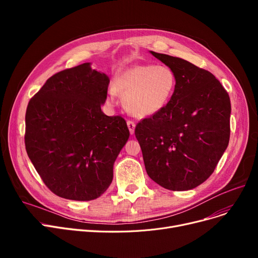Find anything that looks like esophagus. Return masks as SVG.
I'll use <instances>...</instances> for the list:
<instances>
[{
	"mask_svg": "<svg viewBox=\"0 0 258 258\" xmlns=\"http://www.w3.org/2000/svg\"><path fill=\"white\" fill-rule=\"evenodd\" d=\"M127 127H128V130H130V133H131V135H133L134 133H135V127H136V124L134 123L133 121H131V120H128L127 122Z\"/></svg>",
	"mask_w": 258,
	"mask_h": 258,
	"instance_id": "esophagus-1",
	"label": "esophagus"
}]
</instances>
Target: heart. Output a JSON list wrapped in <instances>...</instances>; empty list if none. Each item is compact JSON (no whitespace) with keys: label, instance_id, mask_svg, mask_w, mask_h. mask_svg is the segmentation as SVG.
<instances>
[{"label":"heart","instance_id":"b5f03b06","mask_svg":"<svg viewBox=\"0 0 258 258\" xmlns=\"http://www.w3.org/2000/svg\"><path fill=\"white\" fill-rule=\"evenodd\" d=\"M107 91V101L123 96L126 110L137 117L154 116L169 103L177 85L173 71L163 64H137L121 71Z\"/></svg>","mask_w":258,"mask_h":258}]
</instances>
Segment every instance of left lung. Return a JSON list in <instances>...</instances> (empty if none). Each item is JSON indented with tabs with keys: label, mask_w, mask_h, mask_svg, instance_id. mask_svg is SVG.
I'll use <instances>...</instances> for the list:
<instances>
[{
	"label": "left lung",
	"mask_w": 258,
	"mask_h": 258,
	"mask_svg": "<svg viewBox=\"0 0 258 258\" xmlns=\"http://www.w3.org/2000/svg\"><path fill=\"white\" fill-rule=\"evenodd\" d=\"M151 53L173 71L177 85L167 106L140 121L135 135L148 177L169 190H189L210 177L226 151L231 103L209 71Z\"/></svg>",
	"instance_id": "left-lung-1"
}]
</instances>
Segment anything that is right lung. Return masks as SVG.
<instances>
[{"label":"right lung","instance_id":"right-lung-1","mask_svg":"<svg viewBox=\"0 0 258 258\" xmlns=\"http://www.w3.org/2000/svg\"><path fill=\"white\" fill-rule=\"evenodd\" d=\"M110 78L90 62L51 76L26 111V151L46 186L73 201L99 198L128 140L121 116L101 111Z\"/></svg>","mask_w":258,"mask_h":258}]
</instances>
